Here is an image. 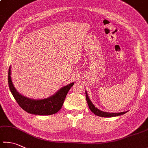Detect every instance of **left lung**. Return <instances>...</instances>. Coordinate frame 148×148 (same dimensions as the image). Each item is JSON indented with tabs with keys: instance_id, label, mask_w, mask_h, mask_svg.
Instances as JSON below:
<instances>
[{
	"instance_id": "1",
	"label": "left lung",
	"mask_w": 148,
	"mask_h": 148,
	"mask_svg": "<svg viewBox=\"0 0 148 148\" xmlns=\"http://www.w3.org/2000/svg\"><path fill=\"white\" fill-rule=\"evenodd\" d=\"M86 100H87L89 108L90 109V110L95 114V115H96L97 116H102V117H113V116H121L127 112V111H124V112H121V113H109V112H106V111H103L99 110L97 107L95 106L94 104L91 101V100L90 99V98H89L88 93L86 91Z\"/></svg>"
}]
</instances>
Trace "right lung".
<instances>
[{"label":"right lung","mask_w":148,"mask_h":148,"mask_svg":"<svg viewBox=\"0 0 148 148\" xmlns=\"http://www.w3.org/2000/svg\"><path fill=\"white\" fill-rule=\"evenodd\" d=\"M8 84L13 96L19 106L26 112L38 115H49L57 113L62 108L67 93L74 82L69 84L56 93L44 99H32L22 95L16 90L11 77V66L8 72Z\"/></svg>","instance_id":"right-lung-1"}]
</instances>
